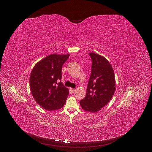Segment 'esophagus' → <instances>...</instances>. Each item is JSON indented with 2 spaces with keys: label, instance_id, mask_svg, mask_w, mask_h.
<instances>
[{
  "label": "esophagus",
  "instance_id": "esophagus-1",
  "mask_svg": "<svg viewBox=\"0 0 152 152\" xmlns=\"http://www.w3.org/2000/svg\"><path fill=\"white\" fill-rule=\"evenodd\" d=\"M70 90H71V91H72L73 93H75V92L76 91V89H73V88H70Z\"/></svg>",
  "mask_w": 152,
  "mask_h": 152
}]
</instances>
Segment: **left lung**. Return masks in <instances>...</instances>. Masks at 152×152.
Here are the masks:
<instances>
[{"label": "left lung", "mask_w": 152, "mask_h": 152, "mask_svg": "<svg viewBox=\"0 0 152 152\" xmlns=\"http://www.w3.org/2000/svg\"><path fill=\"white\" fill-rule=\"evenodd\" d=\"M92 60L91 73L86 94L79 102L86 111L96 113L110 102L115 91V75L111 65L105 58L90 53Z\"/></svg>", "instance_id": "left-lung-1"}]
</instances>
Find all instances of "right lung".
<instances>
[{"label":"right lung","instance_id":"add662e5","mask_svg":"<svg viewBox=\"0 0 152 152\" xmlns=\"http://www.w3.org/2000/svg\"><path fill=\"white\" fill-rule=\"evenodd\" d=\"M69 56L51 54L38 62L31 72L29 83L32 94L45 110H59L66 102L69 91L61 79L62 65Z\"/></svg>","mask_w":152,"mask_h":152}]
</instances>
